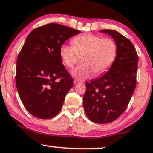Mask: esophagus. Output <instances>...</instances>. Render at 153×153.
<instances>
[{
  "label": "esophagus",
  "mask_w": 153,
  "mask_h": 153,
  "mask_svg": "<svg viewBox=\"0 0 153 153\" xmlns=\"http://www.w3.org/2000/svg\"><path fill=\"white\" fill-rule=\"evenodd\" d=\"M79 82L78 81H76V80H74V85H78Z\"/></svg>",
  "instance_id": "1"
}]
</instances>
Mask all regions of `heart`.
Segmentation results:
<instances>
[{
	"mask_svg": "<svg viewBox=\"0 0 153 153\" xmlns=\"http://www.w3.org/2000/svg\"><path fill=\"white\" fill-rule=\"evenodd\" d=\"M72 45L62 44L59 56L67 68H72L77 62V55H83L82 65L71 71L72 76L79 81L100 76L110 68L117 55V45L111 38H103L94 34H86L75 37Z\"/></svg>",
	"mask_w": 153,
	"mask_h": 153,
	"instance_id": "obj_1",
	"label": "heart"
}]
</instances>
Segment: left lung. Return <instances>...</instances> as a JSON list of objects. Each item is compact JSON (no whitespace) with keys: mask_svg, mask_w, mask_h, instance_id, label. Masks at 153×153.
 <instances>
[{"mask_svg":"<svg viewBox=\"0 0 153 153\" xmlns=\"http://www.w3.org/2000/svg\"><path fill=\"white\" fill-rule=\"evenodd\" d=\"M117 45V55L108 71L86 83L83 106L87 117L96 123L117 119L128 107L137 83L139 58L132 43L113 30H101Z\"/></svg>","mask_w":153,"mask_h":153,"instance_id":"obj_1","label":"left lung"}]
</instances>
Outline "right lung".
Returning a JSON list of instances; mask_svg holds the SVG:
<instances>
[{"instance_id": "1", "label": "right lung", "mask_w": 153, "mask_h": 153, "mask_svg": "<svg viewBox=\"0 0 153 153\" xmlns=\"http://www.w3.org/2000/svg\"><path fill=\"white\" fill-rule=\"evenodd\" d=\"M80 31L48 23L29 34L16 61V85L25 109L34 117L48 119L61 110L74 86L59 56V48Z\"/></svg>"}]
</instances>
